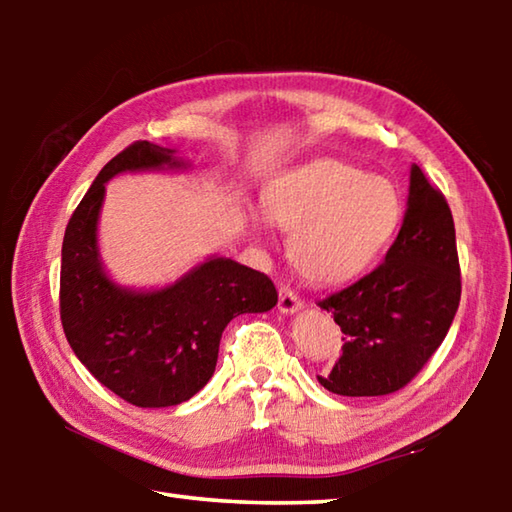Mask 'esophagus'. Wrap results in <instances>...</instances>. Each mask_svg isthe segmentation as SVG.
Masks as SVG:
<instances>
[{"instance_id":"1","label":"esophagus","mask_w":512,"mask_h":512,"mask_svg":"<svg viewBox=\"0 0 512 512\" xmlns=\"http://www.w3.org/2000/svg\"><path fill=\"white\" fill-rule=\"evenodd\" d=\"M302 307V300L296 291L287 284H282L280 287V300H277V309L282 311V314H293V311H298Z\"/></svg>"}]
</instances>
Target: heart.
Listing matches in <instances>:
<instances>
[{"instance_id":"b5f03b06","label":"heart","mask_w":512,"mask_h":512,"mask_svg":"<svg viewBox=\"0 0 512 512\" xmlns=\"http://www.w3.org/2000/svg\"><path fill=\"white\" fill-rule=\"evenodd\" d=\"M266 214L291 232L289 255L305 280L332 287L361 275L391 241L402 216L391 180L339 160H314L268 187ZM259 232L262 225L253 223Z\"/></svg>"}]
</instances>
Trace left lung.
I'll use <instances>...</instances> for the list:
<instances>
[{
    "instance_id": "1",
    "label": "left lung",
    "mask_w": 512,
    "mask_h": 512,
    "mask_svg": "<svg viewBox=\"0 0 512 512\" xmlns=\"http://www.w3.org/2000/svg\"><path fill=\"white\" fill-rule=\"evenodd\" d=\"M458 302L452 210L413 164L404 223L384 262L318 302L345 334L339 361L318 381L345 397L400 391L445 341Z\"/></svg>"
}]
</instances>
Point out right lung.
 <instances>
[{"instance_id": "obj_1", "label": "right lung", "mask_w": 512, "mask_h": 512, "mask_svg": "<svg viewBox=\"0 0 512 512\" xmlns=\"http://www.w3.org/2000/svg\"><path fill=\"white\" fill-rule=\"evenodd\" d=\"M185 167L171 149L135 142L99 171L67 223L60 264V320L94 379L133 406L162 409L210 381L225 325L277 305L271 277L210 257L158 291L124 289L103 271L97 223L106 183L124 171Z\"/></svg>"}]
</instances>
